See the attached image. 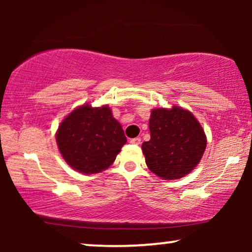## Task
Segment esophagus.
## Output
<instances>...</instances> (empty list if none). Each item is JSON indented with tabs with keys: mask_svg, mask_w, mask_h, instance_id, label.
I'll use <instances>...</instances> for the list:
<instances>
[{
	"mask_svg": "<svg viewBox=\"0 0 252 252\" xmlns=\"http://www.w3.org/2000/svg\"><path fill=\"white\" fill-rule=\"evenodd\" d=\"M130 143L135 144V146H139L141 143V137H134V139L130 140Z\"/></svg>",
	"mask_w": 252,
	"mask_h": 252,
	"instance_id": "esophagus-1",
	"label": "esophagus"
}]
</instances>
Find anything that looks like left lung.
<instances>
[{
	"label": "left lung",
	"mask_w": 252,
	"mask_h": 252,
	"mask_svg": "<svg viewBox=\"0 0 252 252\" xmlns=\"http://www.w3.org/2000/svg\"><path fill=\"white\" fill-rule=\"evenodd\" d=\"M150 140L142 144L146 164L165 180L190 173L203 157L206 136L194 115L181 106L151 110Z\"/></svg>",
	"instance_id": "8db88e82"
}]
</instances>
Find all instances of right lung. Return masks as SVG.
I'll return each instance as SVG.
<instances>
[{
    "label": "right lung",
    "instance_id": "right-lung-1",
    "mask_svg": "<svg viewBox=\"0 0 252 252\" xmlns=\"http://www.w3.org/2000/svg\"><path fill=\"white\" fill-rule=\"evenodd\" d=\"M56 142L73 170L93 174L112 165L127 140L108 105L93 108L87 103L65 117L58 126Z\"/></svg>",
    "mask_w": 252,
    "mask_h": 252
}]
</instances>
